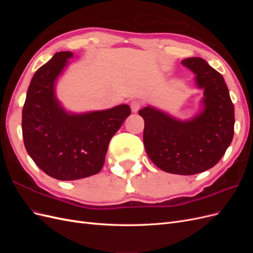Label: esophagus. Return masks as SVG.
I'll use <instances>...</instances> for the list:
<instances>
[{"mask_svg":"<svg viewBox=\"0 0 253 253\" xmlns=\"http://www.w3.org/2000/svg\"><path fill=\"white\" fill-rule=\"evenodd\" d=\"M141 108V102L139 100H133L131 102V110L133 113H137Z\"/></svg>","mask_w":253,"mask_h":253,"instance_id":"1","label":"esophagus"}]
</instances>
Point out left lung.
Segmentation results:
<instances>
[{"label": "left lung", "instance_id": "8db88e82", "mask_svg": "<svg viewBox=\"0 0 253 253\" xmlns=\"http://www.w3.org/2000/svg\"><path fill=\"white\" fill-rule=\"evenodd\" d=\"M181 64L195 75L196 87L204 89L201 109L181 120L148 105L139 111L144 120L143 144L160 170L194 175L215 166L234 134V106L224 77L202 58H187Z\"/></svg>", "mask_w": 253, "mask_h": 253}]
</instances>
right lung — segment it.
Returning <instances> with one entry per match:
<instances>
[{
  "mask_svg": "<svg viewBox=\"0 0 253 253\" xmlns=\"http://www.w3.org/2000/svg\"><path fill=\"white\" fill-rule=\"evenodd\" d=\"M74 53L59 51L36 72L22 111L26 151L40 169L59 180L100 172L112 137L131 115L127 104L86 113L66 111L56 95V81Z\"/></svg>",
  "mask_w": 253,
  "mask_h": 253,
  "instance_id": "obj_1",
  "label": "right lung"
}]
</instances>
